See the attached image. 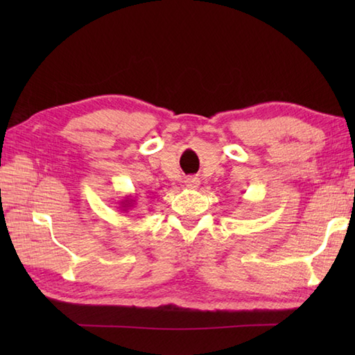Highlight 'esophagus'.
<instances>
[{"label":"esophagus","instance_id":"34e87169","mask_svg":"<svg viewBox=\"0 0 355 355\" xmlns=\"http://www.w3.org/2000/svg\"><path fill=\"white\" fill-rule=\"evenodd\" d=\"M186 186L187 187H198V184H200V182H198V178H193V177H189V178H186Z\"/></svg>","mask_w":355,"mask_h":355}]
</instances>
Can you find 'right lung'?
I'll return each mask as SVG.
<instances>
[{
	"mask_svg": "<svg viewBox=\"0 0 355 355\" xmlns=\"http://www.w3.org/2000/svg\"><path fill=\"white\" fill-rule=\"evenodd\" d=\"M117 205H119L117 209H120V212L126 214L130 212L132 207H135V205H137V198H135L134 195H126V197L120 198V201H117Z\"/></svg>",
	"mask_w": 355,
	"mask_h": 355,
	"instance_id": "1",
	"label": "right lung"
}]
</instances>
